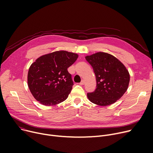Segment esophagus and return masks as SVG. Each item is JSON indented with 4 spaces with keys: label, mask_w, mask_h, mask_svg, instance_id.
I'll return each mask as SVG.
<instances>
[{
    "label": "esophagus",
    "mask_w": 153,
    "mask_h": 153,
    "mask_svg": "<svg viewBox=\"0 0 153 153\" xmlns=\"http://www.w3.org/2000/svg\"><path fill=\"white\" fill-rule=\"evenodd\" d=\"M84 83H85V81H84V80H82L81 81V82H80V85H84Z\"/></svg>",
    "instance_id": "obj_1"
}]
</instances>
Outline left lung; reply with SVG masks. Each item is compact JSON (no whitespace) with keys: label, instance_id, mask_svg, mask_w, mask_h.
Returning <instances> with one entry per match:
<instances>
[{"label":"left lung","instance_id":"1","mask_svg":"<svg viewBox=\"0 0 153 153\" xmlns=\"http://www.w3.org/2000/svg\"><path fill=\"white\" fill-rule=\"evenodd\" d=\"M93 68L97 81L94 92L87 94L89 100L100 106L116 102L127 91L130 74L124 64L114 56L97 52L85 57Z\"/></svg>","mask_w":153,"mask_h":153}]
</instances>
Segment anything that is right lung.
I'll list each match as a JSON object with an SVG mask.
<instances>
[{"label": "right lung", "mask_w": 153, "mask_h": 153, "mask_svg": "<svg viewBox=\"0 0 153 153\" xmlns=\"http://www.w3.org/2000/svg\"><path fill=\"white\" fill-rule=\"evenodd\" d=\"M78 56L74 53L57 51L41 56L31 64L28 86L37 101L43 105L53 106L68 98L73 85L68 68Z\"/></svg>", "instance_id": "obj_1"}]
</instances>
